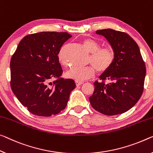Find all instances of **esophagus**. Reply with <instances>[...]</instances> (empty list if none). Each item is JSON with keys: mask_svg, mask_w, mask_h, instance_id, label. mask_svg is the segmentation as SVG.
<instances>
[{"mask_svg": "<svg viewBox=\"0 0 153 153\" xmlns=\"http://www.w3.org/2000/svg\"><path fill=\"white\" fill-rule=\"evenodd\" d=\"M83 82H78V81H76L75 82V84H76V85L78 87V86H80V85H81L82 84H83Z\"/></svg>", "mask_w": 153, "mask_h": 153, "instance_id": "obj_1", "label": "esophagus"}]
</instances>
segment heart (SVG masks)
<instances>
[{
    "mask_svg": "<svg viewBox=\"0 0 153 153\" xmlns=\"http://www.w3.org/2000/svg\"><path fill=\"white\" fill-rule=\"evenodd\" d=\"M83 45L90 52L88 63L92 65L85 67H72L65 72L68 79L75 81L82 82L90 79L94 74V70L99 73L109 70L114 62L115 53L110 47H100V44L91 38H85L83 41ZM67 46H63L58 53V59L61 64L66 65Z\"/></svg>",
    "mask_w": 153,
    "mask_h": 153,
    "instance_id": "b5f03b06",
    "label": "heart"
}]
</instances>
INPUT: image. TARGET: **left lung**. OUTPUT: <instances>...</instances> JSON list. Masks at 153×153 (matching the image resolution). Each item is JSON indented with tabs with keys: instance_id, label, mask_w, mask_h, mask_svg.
<instances>
[{
	"instance_id": "obj_1",
	"label": "left lung",
	"mask_w": 153,
	"mask_h": 153,
	"mask_svg": "<svg viewBox=\"0 0 153 153\" xmlns=\"http://www.w3.org/2000/svg\"><path fill=\"white\" fill-rule=\"evenodd\" d=\"M106 38L115 53L110 68L96 81L90 102L94 109L107 116H114L132 108L144 91L145 63L139 46L129 35L111 29L96 30ZM107 80L109 83H106Z\"/></svg>"
}]
</instances>
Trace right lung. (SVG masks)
<instances>
[{
  "label": "right lung",
  "instance_id": "right-lung-1",
  "mask_svg": "<svg viewBox=\"0 0 153 153\" xmlns=\"http://www.w3.org/2000/svg\"><path fill=\"white\" fill-rule=\"evenodd\" d=\"M68 33L39 32L20 42L11 59V88L31 114L49 117L64 109L75 88L72 79H64L58 59Z\"/></svg>",
  "mask_w": 153,
  "mask_h": 153
}]
</instances>
